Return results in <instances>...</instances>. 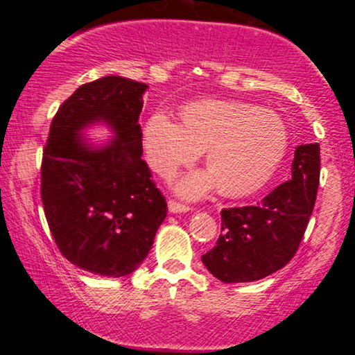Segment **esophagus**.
<instances>
[{"label": "esophagus", "mask_w": 355, "mask_h": 355, "mask_svg": "<svg viewBox=\"0 0 355 355\" xmlns=\"http://www.w3.org/2000/svg\"><path fill=\"white\" fill-rule=\"evenodd\" d=\"M168 210L172 211V214H182V211H189L190 207L185 205V203H180V202L173 200V198H170V200H168Z\"/></svg>", "instance_id": "obj_1"}]
</instances>
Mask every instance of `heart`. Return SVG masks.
Returning a JSON list of instances; mask_svg holds the SVG:
<instances>
[{"label":"heart","mask_w":355,"mask_h":355,"mask_svg":"<svg viewBox=\"0 0 355 355\" xmlns=\"http://www.w3.org/2000/svg\"><path fill=\"white\" fill-rule=\"evenodd\" d=\"M182 125L155 113L144 126V152L155 173L168 178L205 150L210 174L183 178L178 191L198 197L217 182L218 190L239 197L266 183L282 162L288 132L282 118L245 101L202 100L185 105Z\"/></svg>","instance_id":"heart-1"}]
</instances>
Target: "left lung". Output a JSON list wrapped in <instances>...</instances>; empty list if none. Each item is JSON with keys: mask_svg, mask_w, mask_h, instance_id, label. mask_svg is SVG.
I'll return each mask as SVG.
<instances>
[{"mask_svg": "<svg viewBox=\"0 0 355 355\" xmlns=\"http://www.w3.org/2000/svg\"><path fill=\"white\" fill-rule=\"evenodd\" d=\"M320 146H297L292 178L248 207L222 209V230L202 255L210 274L227 284L254 282L287 266L299 250L315 205Z\"/></svg>", "mask_w": 355, "mask_h": 355, "instance_id": "8db88e82", "label": "left lung"}]
</instances>
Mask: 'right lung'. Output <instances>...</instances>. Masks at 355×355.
I'll return each instance as SVG.
<instances>
[{"instance_id": "add662e5", "label": "right lung", "mask_w": 355, "mask_h": 355, "mask_svg": "<svg viewBox=\"0 0 355 355\" xmlns=\"http://www.w3.org/2000/svg\"><path fill=\"white\" fill-rule=\"evenodd\" d=\"M145 83L123 76L81 85L53 116L42 160V202L64 259L92 274L137 270L166 217V200L141 160ZM105 121L117 138L88 149L78 135Z\"/></svg>"}]
</instances>
